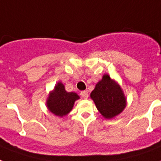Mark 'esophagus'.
<instances>
[{
  "label": "esophagus",
  "instance_id": "34e87169",
  "mask_svg": "<svg viewBox=\"0 0 161 161\" xmlns=\"http://www.w3.org/2000/svg\"><path fill=\"white\" fill-rule=\"evenodd\" d=\"M80 95L84 99H87L88 98V96H89V94H88V91H87V90H84V91H82V92L80 93Z\"/></svg>",
  "mask_w": 161,
  "mask_h": 161
}]
</instances>
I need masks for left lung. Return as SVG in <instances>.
<instances>
[{
	"label": "left lung",
	"instance_id": "left-lung-1",
	"mask_svg": "<svg viewBox=\"0 0 161 161\" xmlns=\"http://www.w3.org/2000/svg\"><path fill=\"white\" fill-rule=\"evenodd\" d=\"M96 108L105 119H113L122 113L126 106V99L121 87L105 74L96 84L90 94Z\"/></svg>",
	"mask_w": 161,
	"mask_h": 161
}]
</instances>
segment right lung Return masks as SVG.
Returning a JSON list of instances; mask_svg holds the SVG:
<instances>
[{
    "label": "right lung",
    "mask_w": 161,
    "mask_h": 161,
    "mask_svg": "<svg viewBox=\"0 0 161 161\" xmlns=\"http://www.w3.org/2000/svg\"><path fill=\"white\" fill-rule=\"evenodd\" d=\"M79 99L77 94L74 92H67L61 82L57 83L53 91L49 93L47 99V108L59 117H63L71 111L74 102Z\"/></svg>",
    "instance_id": "1"
}]
</instances>
